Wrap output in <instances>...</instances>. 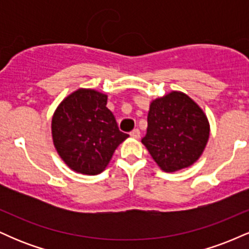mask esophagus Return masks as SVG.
Returning a JSON list of instances; mask_svg holds the SVG:
<instances>
[{"instance_id": "1", "label": "esophagus", "mask_w": 249, "mask_h": 249, "mask_svg": "<svg viewBox=\"0 0 249 249\" xmlns=\"http://www.w3.org/2000/svg\"><path fill=\"white\" fill-rule=\"evenodd\" d=\"M130 136H131V137H132V138H136V139H138V138H139V137H141V131H139V130H138V128H136V130L131 131Z\"/></svg>"}]
</instances>
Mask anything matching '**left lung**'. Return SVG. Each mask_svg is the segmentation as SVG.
I'll return each instance as SVG.
<instances>
[{"mask_svg": "<svg viewBox=\"0 0 249 249\" xmlns=\"http://www.w3.org/2000/svg\"><path fill=\"white\" fill-rule=\"evenodd\" d=\"M210 137V123L193 99L172 91L152 101L142 142L165 172L186 168L200 158Z\"/></svg>", "mask_w": 249, "mask_h": 249, "instance_id": "left-lung-1", "label": "left lung"}]
</instances>
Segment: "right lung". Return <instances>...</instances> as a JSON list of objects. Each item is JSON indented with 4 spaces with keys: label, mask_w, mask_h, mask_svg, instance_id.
Here are the masks:
<instances>
[{
    "label": "right lung",
    "mask_w": 249,
    "mask_h": 249,
    "mask_svg": "<svg viewBox=\"0 0 249 249\" xmlns=\"http://www.w3.org/2000/svg\"><path fill=\"white\" fill-rule=\"evenodd\" d=\"M107 96L78 89L62 101L51 122L53 141L63 161L77 173L96 176L128 134L119 131L107 107Z\"/></svg>",
    "instance_id": "right-lung-1"
}]
</instances>
